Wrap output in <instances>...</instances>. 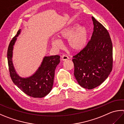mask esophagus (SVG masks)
I'll return each instance as SVG.
<instances>
[{
    "mask_svg": "<svg viewBox=\"0 0 124 124\" xmlns=\"http://www.w3.org/2000/svg\"><path fill=\"white\" fill-rule=\"evenodd\" d=\"M61 59H62V61H66V60L69 59V57H68V56H67V55H63V56H62Z\"/></svg>",
    "mask_w": 124,
    "mask_h": 124,
    "instance_id": "34e87169",
    "label": "esophagus"
}]
</instances>
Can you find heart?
Masks as SVG:
<instances>
[{
  "mask_svg": "<svg viewBox=\"0 0 124 124\" xmlns=\"http://www.w3.org/2000/svg\"><path fill=\"white\" fill-rule=\"evenodd\" d=\"M78 24L64 29L57 33L60 40L68 39V46L71 50L75 51L81 50L86 46L88 39V30L85 26L78 27ZM58 39H51V44L53 48L60 49L62 43Z\"/></svg>",
  "mask_w": 124,
  "mask_h": 124,
  "instance_id": "1",
  "label": "heart"
}]
</instances>
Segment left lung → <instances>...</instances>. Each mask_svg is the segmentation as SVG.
<instances>
[{
  "label": "left lung",
  "instance_id": "obj_1",
  "mask_svg": "<svg viewBox=\"0 0 124 124\" xmlns=\"http://www.w3.org/2000/svg\"><path fill=\"white\" fill-rule=\"evenodd\" d=\"M92 18L94 29L91 39L72 60L76 80L81 86L88 89L102 84L113 67V46L109 33L93 17Z\"/></svg>",
  "mask_w": 124,
  "mask_h": 124
}]
</instances>
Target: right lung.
Masks as SVG:
<instances>
[{
    "label": "right lung",
    "instance_id": "1",
    "mask_svg": "<svg viewBox=\"0 0 124 124\" xmlns=\"http://www.w3.org/2000/svg\"><path fill=\"white\" fill-rule=\"evenodd\" d=\"M21 29L9 44L8 50V61L10 77L13 82L29 96L33 98H43L50 93L53 88L55 70L60 62L59 55L45 56L42 64L34 74L29 78H21L18 75L12 63L13 46L20 34Z\"/></svg>",
    "mask_w": 124,
    "mask_h": 124
}]
</instances>
